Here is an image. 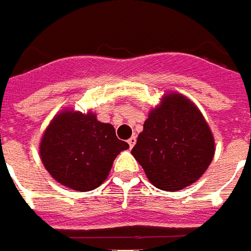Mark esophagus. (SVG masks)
Returning a JSON list of instances; mask_svg holds the SVG:
<instances>
[{
    "mask_svg": "<svg viewBox=\"0 0 251 251\" xmlns=\"http://www.w3.org/2000/svg\"><path fill=\"white\" fill-rule=\"evenodd\" d=\"M135 144H137V137H135V135H132V137L128 139V145L132 148V146L135 145Z\"/></svg>",
    "mask_w": 251,
    "mask_h": 251,
    "instance_id": "1",
    "label": "esophagus"
}]
</instances>
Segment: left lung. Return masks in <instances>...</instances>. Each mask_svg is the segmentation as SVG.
<instances>
[{"label": "left lung", "mask_w": 251, "mask_h": 251, "mask_svg": "<svg viewBox=\"0 0 251 251\" xmlns=\"http://www.w3.org/2000/svg\"><path fill=\"white\" fill-rule=\"evenodd\" d=\"M214 152L213 132L198 106L169 92L149 112L131 154L156 188L176 192L204 174Z\"/></svg>", "instance_id": "8db88e82"}]
</instances>
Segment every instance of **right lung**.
<instances>
[{"instance_id": "add662e5", "label": "right lung", "mask_w": 251, "mask_h": 251, "mask_svg": "<svg viewBox=\"0 0 251 251\" xmlns=\"http://www.w3.org/2000/svg\"><path fill=\"white\" fill-rule=\"evenodd\" d=\"M129 146L114 127L92 112H59L44 131L40 157L45 170L63 186L88 192L105 181L117 154Z\"/></svg>"}]
</instances>
